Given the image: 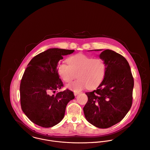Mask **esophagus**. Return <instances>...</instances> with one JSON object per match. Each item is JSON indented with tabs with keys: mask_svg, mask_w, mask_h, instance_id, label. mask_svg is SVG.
<instances>
[{
	"mask_svg": "<svg viewBox=\"0 0 150 150\" xmlns=\"http://www.w3.org/2000/svg\"><path fill=\"white\" fill-rule=\"evenodd\" d=\"M74 95H75V96H76V95H78L79 93V92H74Z\"/></svg>",
	"mask_w": 150,
	"mask_h": 150,
	"instance_id": "1",
	"label": "esophagus"
}]
</instances>
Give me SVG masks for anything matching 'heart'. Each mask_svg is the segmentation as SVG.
Masks as SVG:
<instances>
[{"label":"heart","mask_w":150,"mask_h":150,"mask_svg":"<svg viewBox=\"0 0 150 150\" xmlns=\"http://www.w3.org/2000/svg\"><path fill=\"white\" fill-rule=\"evenodd\" d=\"M68 64L61 62L58 65V73L68 83L66 88L79 92L88 87L94 88L102 81L105 73V64L100 58H93L83 54H76L67 59Z\"/></svg>","instance_id":"b5f03b06"}]
</instances>
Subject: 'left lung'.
<instances>
[{
  "label": "left lung",
  "mask_w": 150,
  "mask_h": 150,
  "mask_svg": "<svg viewBox=\"0 0 150 150\" xmlns=\"http://www.w3.org/2000/svg\"><path fill=\"white\" fill-rule=\"evenodd\" d=\"M99 55L105 64L104 79L92 92H86L88 100L83 110L87 121L94 126L106 129L120 122L132 105L134 79L126 59L110 50Z\"/></svg>",
  "instance_id": "obj_1"
}]
</instances>
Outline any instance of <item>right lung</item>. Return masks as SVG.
<instances>
[{"mask_svg":"<svg viewBox=\"0 0 150 150\" xmlns=\"http://www.w3.org/2000/svg\"><path fill=\"white\" fill-rule=\"evenodd\" d=\"M74 51L50 48L35 56L27 65L20 83V103L24 113L34 124L45 128L58 124L67 104L75 98L68 89L52 94L63 86L58 73V62Z\"/></svg>","mask_w":150,"mask_h":150,"instance_id":"add662e5","label":"right lung"}]
</instances>
